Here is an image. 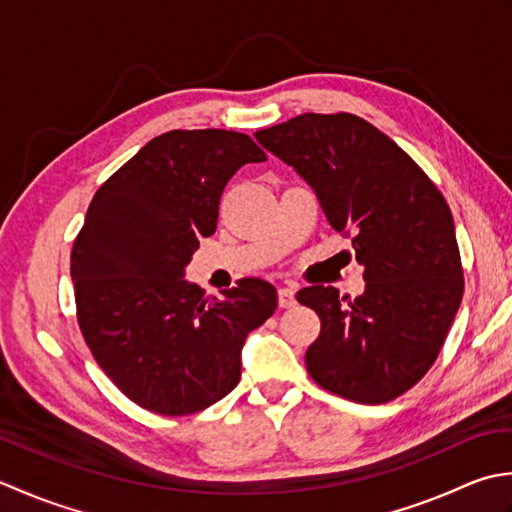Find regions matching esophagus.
Here are the masks:
<instances>
[{"label": "esophagus", "instance_id": "esophagus-1", "mask_svg": "<svg viewBox=\"0 0 512 512\" xmlns=\"http://www.w3.org/2000/svg\"><path fill=\"white\" fill-rule=\"evenodd\" d=\"M278 305L283 309H291L296 305V291L291 287H280L278 289Z\"/></svg>", "mask_w": 512, "mask_h": 512}]
</instances>
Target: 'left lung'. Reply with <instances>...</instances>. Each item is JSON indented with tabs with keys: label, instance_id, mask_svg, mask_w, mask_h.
I'll use <instances>...</instances> for the list:
<instances>
[{
	"label": "left lung",
	"instance_id": "obj_1",
	"mask_svg": "<svg viewBox=\"0 0 512 512\" xmlns=\"http://www.w3.org/2000/svg\"><path fill=\"white\" fill-rule=\"evenodd\" d=\"M254 137L314 187L364 267L353 300L325 285L296 294L320 318L309 375L351 402L395 400L433 367L462 302L451 207L398 143L356 114H298Z\"/></svg>",
	"mask_w": 512,
	"mask_h": 512
}]
</instances>
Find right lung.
Masks as SVG:
<instances>
[{
  "label": "right lung",
  "instance_id": "obj_1",
  "mask_svg": "<svg viewBox=\"0 0 512 512\" xmlns=\"http://www.w3.org/2000/svg\"><path fill=\"white\" fill-rule=\"evenodd\" d=\"M265 152L241 132L170 130L103 183L70 254L81 336L125 398L159 415L212 406L241 380L247 333L278 307L243 278L223 298L183 280L229 179Z\"/></svg>",
  "mask_w": 512,
  "mask_h": 512
}]
</instances>
